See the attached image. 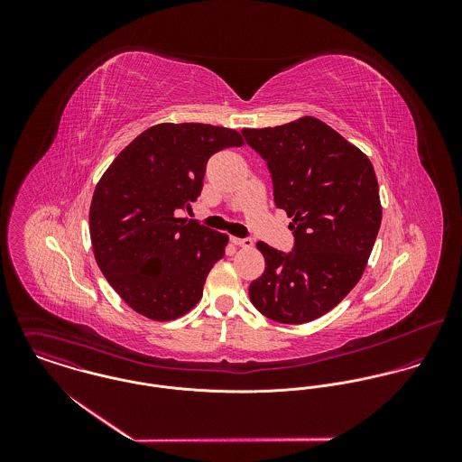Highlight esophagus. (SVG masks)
<instances>
[{"label":"esophagus","mask_w":462,"mask_h":462,"mask_svg":"<svg viewBox=\"0 0 462 462\" xmlns=\"http://www.w3.org/2000/svg\"><path fill=\"white\" fill-rule=\"evenodd\" d=\"M231 244H233V245H238V247H245V249H251V247H253V240H251V238H236V236H231Z\"/></svg>","instance_id":"esophagus-1"}]
</instances>
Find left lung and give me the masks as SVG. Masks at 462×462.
Instances as JSON below:
<instances>
[{
  "instance_id": "obj_1",
  "label": "left lung",
  "mask_w": 462,
  "mask_h": 462,
  "mask_svg": "<svg viewBox=\"0 0 462 462\" xmlns=\"http://www.w3.org/2000/svg\"><path fill=\"white\" fill-rule=\"evenodd\" d=\"M263 158L273 202L293 217V249L258 244L262 277L251 282L254 308L281 324H306L337 306L361 279L383 208L375 171L356 145L315 117L242 130Z\"/></svg>"
}]
</instances>
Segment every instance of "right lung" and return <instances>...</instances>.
Masks as SVG:
<instances>
[{
    "label": "right lung",
    "instance_id": "1",
    "mask_svg": "<svg viewBox=\"0 0 462 462\" xmlns=\"http://www.w3.org/2000/svg\"><path fill=\"white\" fill-rule=\"evenodd\" d=\"M240 145V133L222 126L156 125L126 145L97 183L88 217L94 256L136 313L167 322L200 300L227 235L178 215L200 196L211 154Z\"/></svg>",
    "mask_w": 462,
    "mask_h": 462
}]
</instances>
